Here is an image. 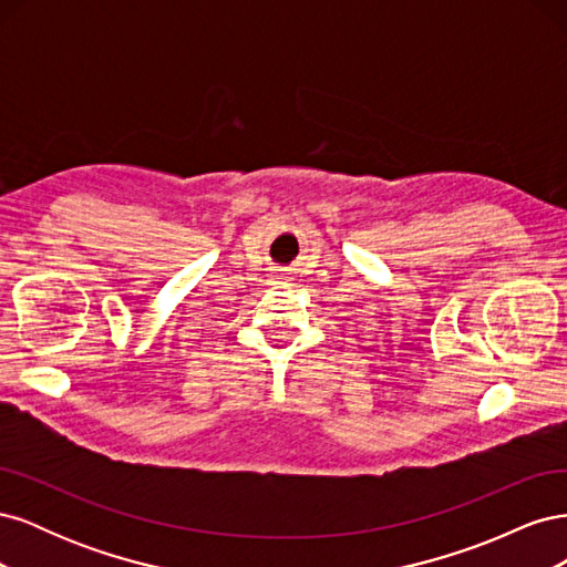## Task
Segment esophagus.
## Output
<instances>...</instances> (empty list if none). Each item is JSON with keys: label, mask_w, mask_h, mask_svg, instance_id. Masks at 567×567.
I'll list each match as a JSON object with an SVG mask.
<instances>
[{"label": "esophagus", "mask_w": 567, "mask_h": 567, "mask_svg": "<svg viewBox=\"0 0 567 567\" xmlns=\"http://www.w3.org/2000/svg\"><path fill=\"white\" fill-rule=\"evenodd\" d=\"M279 277H284V274H279Z\"/></svg>", "instance_id": "1"}]
</instances>
